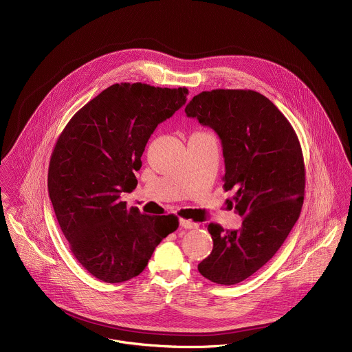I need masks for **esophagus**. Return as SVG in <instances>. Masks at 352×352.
I'll return each instance as SVG.
<instances>
[{
    "label": "esophagus",
    "instance_id": "34e87169",
    "mask_svg": "<svg viewBox=\"0 0 352 352\" xmlns=\"http://www.w3.org/2000/svg\"><path fill=\"white\" fill-rule=\"evenodd\" d=\"M180 226L184 229H197L199 228V223L192 222L191 219H180Z\"/></svg>",
    "mask_w": 352,
    "mask_h": 352
}]
</instances>
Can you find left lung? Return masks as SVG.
<instances>
[{"instance_id": "1", "label": "left lung", "mask_w": 352, "mask_h": 352, "mask_svg": "<svg viewBox=\"0 0 352 352\" xmlns=\"http://www.w3.org/2000/svg\"><path fill=\"white\" fill-rule=\"evenodd\" d=\"M188 118L211 127L222 142L223 190L243 225L225 230L210 223L212 252L198 264L218 285H236L260 270L282 247L301 214L305 164L298 137L286 116L258 92L214 89L194 96Z\"/></svg>"}]
</instances>
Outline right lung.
<instances>
[{"label": "right lung", "mask_w": 352, "mask_h": 352, "mask_svg": "<svg viewBox=\"0 0 352 352\" xmlns=\"http://www.w3.org/2000/svg\"><path fill=\"white\" fill-rule=\"evenodd\" d=\"M187 88L113 84L69 120L51 154L49 195L70 252L95 278L138 276L155 247L179 228L173 214L127 208L142 153L155 127L186 101Z\"/></svg>", "instance_id": "right-lung-1"}]
</instances>
